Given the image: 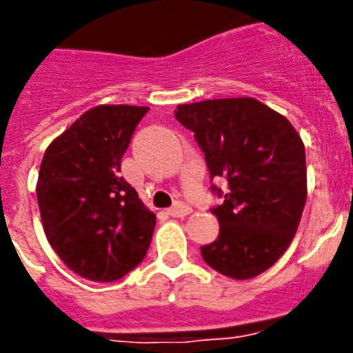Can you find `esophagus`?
<instances>
[{
	"label": "esophagus",
	"mask_w": 353,
	"mask_h": 353,
	"mask_svg": "<svg viewBox=\"0 0 353 353\" xmlns=\"http://www.w3.org/2000/svg\"><path fill=\"white\" fill-rule=\"evenodd\" d=\"M167 212H169V216H172V217H184V216H188V214H192V207L186 205V203H183V202H177L176 205L170 207Z\"/></svg>",
	"instance_id": "obj_1"
}]
</instances>
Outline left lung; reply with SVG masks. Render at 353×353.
<instances>
[{"label": "left lung", "mask_w": 353, "mask_h": 353, "mask_svg": "<svg viewBox=\"0 0 353 353\" xmlns=\"http://www.w3.org/2000/svg\"><path fill=\"white\" fill-rule=\"evenodd\" d=\"M174 113L195 132L210 177L228 181L212 209L219 236L200 247L203 261L235 281L254 279L288 251L301 221L305 144L288 118L254 97L179 104Z\"/></svg>", "instance_id": "1"}]
</instances>
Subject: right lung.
<instances>
[{
  "mask_svg": "<svg viewBox=\"0 0 353 353\" xmlns=\"http://www.w3.org/2000/svg\"><path fill=\"white\" fill-rule=\"evenodd\" d=\"M146 106L99 104L43 154L36 196L48 243L69 270L113 282L144 259L157 216L123 177L121 157Z\"/></svg>",
  "mask_w": 353,
  "mask_h": 353,
  "instance_id": "1",
  "label": "right lung"
}]
</instances>
